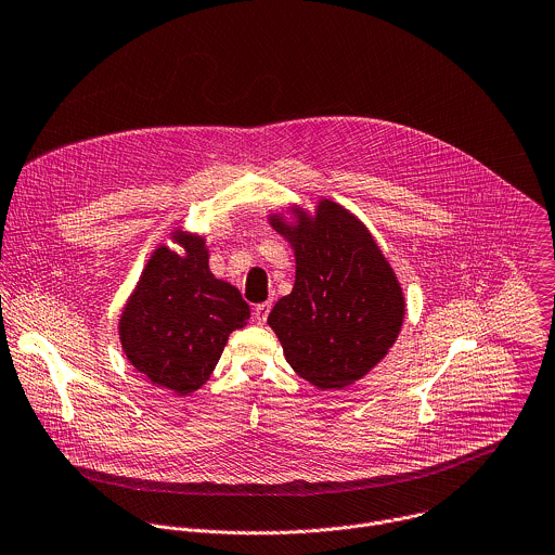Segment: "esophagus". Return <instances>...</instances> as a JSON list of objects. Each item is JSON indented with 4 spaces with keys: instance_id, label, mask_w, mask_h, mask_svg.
Masks as SVG:
<instances>
[{
    "instance_id": "1",
    "label": "esophagus",
    "mask_w": 555,
    "mask_h": 555,
    "mask_svg": "<svg viewBox=\"0 0 555 555\" xmlns=\"http://www.w3.org/2000/svg\"><path fill=\"white\" fill-rule=\"evenodd\" d=\"M270 309H272V302H261V305H257V307L253 309L255 322H257V324H266V320H268V313H270Z\"/></svg>"
}]
</instances>
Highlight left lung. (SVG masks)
<instances>
[{
	"label": "left lung",
	"mask_w": 555,
	"mask_h": 555,
	"mask_svg": "<svg viewBox=\"0 0 555 555\" xmlns=\"http://www.w3.org/2000/svg\"><path fill=\"white\" fill-rule=\"evenodd\" d=\"M270 224L294 248L296 283L268 315L287 363L318 389H344L376 367L404 322V292L367 227L322 198L315 216Z\"/></svg>",
	"instance_id": "obj_1"
}]
</instances>
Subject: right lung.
I'll list each match as a JSON object with an SVG mask.
<instances>
[{"label":"right lung","instance_id":"obj_1","mask_svg":"<svg viewBox=\"0 0 555 555\" xmlns=\"http://www.w3.org/2000/svg\"><path fill=\"white\" fill-rule=\"evenodd\" d=\"M170 235L183 253L155 248L120 313L118 335L140 374L188 396L209 380L229 335L248 324L250 309L237 287L211 274L201 235Z\"/></svg>","mask_w":555,"mask_h":555}]
</instances>
